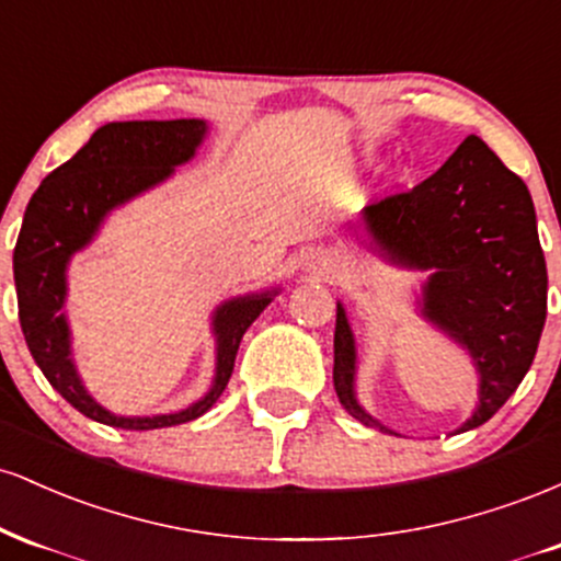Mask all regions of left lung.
Returning a JSON list of instances; mask_svg holds the SVG:
<instances>
[{
  "label": "left lung",
  "instance_id": "1",
  "mask_svg": "<svg viewBox=\"0 0 561 561\" xmlns=\"http://www.w3.org/2000/svg\"><path fill=\"white\" fill-rule=\"evenodd\" d=\"M362 221L385 261L430 272L422 317L467 347L480 377L478 409L456 433L480 427L523 382L546 321L549 276L525 182L467 137L414 190L366 205ZM332 379L347 414L390 433L356 398V337L343 302Z\"/></svg>",
  "mask_w": 561,
  "mask_h": 561
}]
</instances>
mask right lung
<instances>
[{"instance_id": "obj_1", "label": "right lung", "mask_w": 561, "mask_h": 561, "mask_svg": "<svg viewBox=\"0 0 561 561\" xmlns=\"http://www.w3.org/2000/svg\"><path fill=\"white\" fill-rule=\"evenodd\" d=\"M208 124L197 118L121 121L96 128L68 163L38 184L25 208L12 253L18 317L31 356L49 385L89 420L121 430H160L203 416L234 371L237 347L248 327L272 302V293L231 298L214 311L216 377L197 403L173 414L118 416L89 396L70 356L66 272L73 253L87 248L113 208L165 182L176 165L195 158Z\"/></svg>"}]
</instances>
